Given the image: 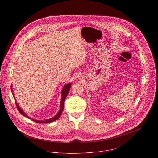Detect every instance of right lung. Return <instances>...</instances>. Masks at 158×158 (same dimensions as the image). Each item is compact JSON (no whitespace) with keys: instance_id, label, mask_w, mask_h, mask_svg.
<instances>
[{"instance_id":"right-lung-1","label":"right lung","mask_w":158,"mask_h":158,"mask_svg":"<svg viewBox=\"0 0 158 158\" xmlns=\"http://www.w3.org/2000/svg\"><path fill=\"white\" fill-rule=\"evenodd\" d=\"M70 87H71V83H68V84L66 85L63 87V89H62V92H61L62 97H61V104H60V111H59L58 113H57V114H56V115H55L53 117H52V118H51L47 119V120H37L31 118L29 117L28 115H27L25 114V113H24V112L23 111V110L21 109V108L19 106V105H18L16 101H15L16 105V106H17V108H18L19 112L21 113L22 115H23V116H25V117H26L30 118V120H33L34 122H36V123H50V122H52L55 121V120H56L57 119H58V118L60 117V116L61 115V113L63 112V109H64V101H65V99H66V97H67V95H68V93H69V92ZM11 91H12V87H11ZM12 92H13V91H12ZM13 96H14L13 93ZM14 98H15V97H14Z\"/></svg>"}]
</instances>
